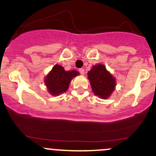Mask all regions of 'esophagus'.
Here are the masks:
<instances>
[{"instance_id": "esophagus-1", "label": "esophagus", "mask_w": 156, "mask_h": 156, "mask_svg": "<svg viewBox=\"0 0 156 156\" xmlns=\"http://www.w3.org/2000/svg\"><path fill=\"white\" fill-rule=\"evenodd\" d=\"M79 72L81 75H84V69H79Z\"/></svg>"}]
</instances>
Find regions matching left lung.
I'll list each match as a JSON object with an SVG mask.
<instances>
[{
  "instance_id": "8db88e82",
  "label": "left lung",
  "mask_w": 156,
  "mask_h": 156,
  "mask_svg": "<svg viewBox=\"0 0 156 156\" xmlns=\"http://www.w3.org/2000/svg\"><path fill=\"white\" fill-rule=\"evenodd\" d=\"M92 90L102 99L109 98L116 86V81L104 65H96L87 73Z\"/></svg>"
}]
</instances>
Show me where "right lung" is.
I'll use <instances>...</instances> for the list:
<instances>
[{"instance_id": "1", "label": "right lung", "mask_w": 156, "mask_h": 156, "mask_svg": "<svg viewBox=\"0 0 156 156\" xmlns=\"http://www.w3.org/2000/svg\"><path fill=\"white\" fill-rule=\"evenodd\" d=\"M78 75L79 73L77 71L66 72L63 67L55 65L45 78V83L51 94L58 95L68 90L71 80Z\"/></svg>"}]
</instances>
